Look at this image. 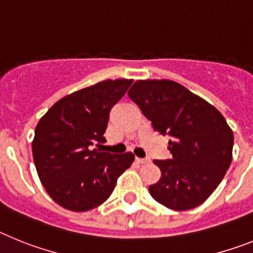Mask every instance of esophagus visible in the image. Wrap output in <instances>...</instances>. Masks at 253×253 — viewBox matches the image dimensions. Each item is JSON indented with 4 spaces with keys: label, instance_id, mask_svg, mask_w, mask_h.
Returning a JSON list of instances; mask_svg holds the SVG:
<instances>
[{
    "label": "esophagus",
    "instance_id": "obj_1",
    "mask_svg": "<svg viewBox=\"0 0 253 253\" xmlns=\"http://www.w3.org/2000/svg\"><path fill=\"white\" fill-rule=\"evenodd\" d=\"M135 161H137L138 163H139V165H147V163H149L151 162V161L148 160V158H135Z\"/></svg>",
    "mask_w": 253,
    "mask_h": 253
}]
</instances>
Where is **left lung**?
<instances>
[{"mask_svg":"<svg viewBox=\"0 0 253 253\" xmlns=\"http://www.w3.org/2000/svg\"><path fill=\"white\" fill-rule=\"evenodd\" d=\"M128 96L152 126L169 135L171 160H154L160 181L152 198L172 210L199 207L218 187L232 162L233 133L213 105L169 80L137 81Z\"/></svg>","mask_w":253,"mask_h":253,"instance_id":"8db88e82","label":"left lung"}]
</instances>
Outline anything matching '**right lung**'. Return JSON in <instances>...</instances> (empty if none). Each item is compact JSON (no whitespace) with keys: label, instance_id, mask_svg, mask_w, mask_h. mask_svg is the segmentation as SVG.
Wrapping results in <instances>:
<instances>
[{"label":"right lung","instance_id":"add662e5","mask_svg":"<svg viewBox=\"0 0 253 253\" xmlns=\"http://www.w3.org/2000/svg\"><path fill=\"white\" fill-rule=\"evenodd\" d=\"M133 80H106L66 96L46 111L35 128L33 158L46 193L60 207L87 211L113 193L134 154L102 152L111 107Z\"/></svg>","mask_w":253,"mask_h":253}]
</instances>
